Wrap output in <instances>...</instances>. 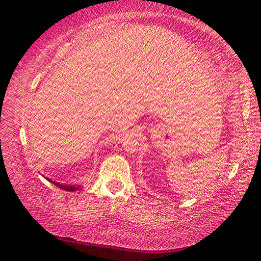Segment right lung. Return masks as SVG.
Here are the masks:
<instances>
[{
	"mask_svg": "<svg viewBox=\"0 0 261 261\" xmlns=\"http://www.w3.org/2000/svg\"><path fill=\"white\" fill-rule=\"evenodd\" d=\"M50 182H51V180H50ZM53 183H54L56 187L61 188L62 190H65V191H70V192H72V191H74V190L79 189V187H74V185H64V184H60V183H55V182H53Z\"/></svg>",
	"mask_w": 261,
	"mask_h": 261,
	"instance_id": "right-lung-1",
	"label": "right lung"
}]
</instances>
